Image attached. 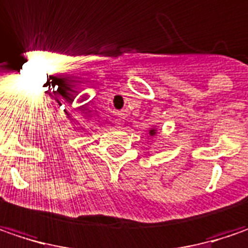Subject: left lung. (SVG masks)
<instances>
[{"mask_svg":"<svg viewBox=\"0 0 248 248\" xmlns=\"http://www.w3.org/2000/svg\"><path fill=\"white\" fill-rule=\"evenodd\" d=\"M149 134H151V135H155L156 130H151V131H149Z\"/></svg>","mask_w":248,"mask_h":248,"instance_id":"8db88e82","label":"left lung"}]
</instances>
